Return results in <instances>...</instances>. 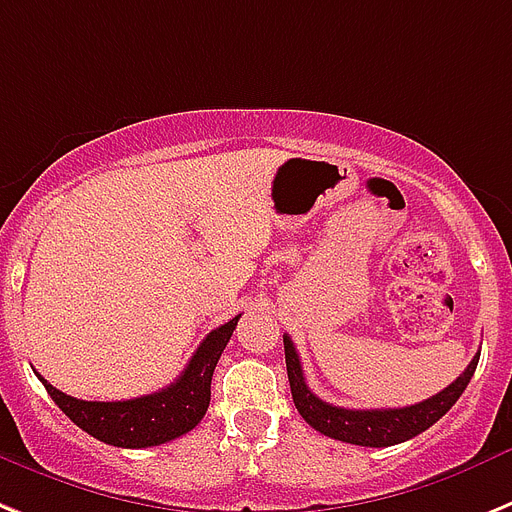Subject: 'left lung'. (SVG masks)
<instances>
[{"mask_svg":"<svg viewBox=\"0 0 512 512\" xmlns=\"http://www.w3.org/2000/svg\"><path fill=\"white\" fill-rule=\"evenodd\" d=\"M283 351H286V372H289L294 406L302 414L304 422L325 437L351 442V445H364V448L398 445V442L422 435L424 429L440 422L442 416L453 409V403L461 398V393L474 377L476 364H479V354H476L458 380L450 382L448 388L427 398V401L414 403V406H403V409H343V406L325 403L307 388L302 362H299V354H296L294 341L289 336H283Z\"/></svg>","mask_w":512,"mask_h":512,"instance_id":"8db88e82","label":"left lung"}]
</instances>
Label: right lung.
I'll return each mask as SVG.
<instances>
[{
  "label": "right lung",
  "mask_w": 512,
  "mask_h": 512,
  "mask_svg": "<svg viewBox=\"0 0 512 512\" xmlns=\"http://www.w3.org/2000/svg\"><path fill=\"white\" fill-rule=\"evenodd\" d=\"M229 320L221 328L210 330L184 372L158 393L140 395L130 401H80L62 393L41 377L46 393L77 427L96 440L114 448H150L187 435L200 424L210 403V380L221 359L236 322Z\"/></svg>",
  "instance_id": "obj_1"
}]
</instances>
